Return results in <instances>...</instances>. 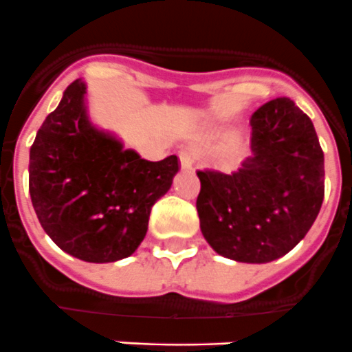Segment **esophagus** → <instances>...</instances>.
<instances>
[{
  "label": "esophagus",
  "mask_w": 352,
  "mask_h": 352,
  "mask_svg": "<svg viewBox=\"0 0 352 352\" xmlns=\"http://www.w3.org/2000/svg\"><path fill=\"white\" fill-rule=\"evenodd\" d=\"M179 164H181V169H191V166H193V155H191L188 151H181Z\"/></svg>",
  "instance_id": "1"
}]
</instances>
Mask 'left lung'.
Returning a JSON list of instances; mask_svg holds the SVG:
<instances>
[{
    "instance_id": "obj_1",
    "label": "left lung",
    "mask_w": 352,
    "mask_h": 352,
    "mask_svg": "<svg viewBox=\"0 0 352 352\" xmlns=\"http://www.w3.org/2000/svg\"><path fill=\"white\" fill-rule=\"evenodd\" d=\"M252 152L238 171H198L197 210L208 245L226 258L267 263L301 241L325 193L323 151L289 97L253 113Z\"/></svg>"
}]
</instances>
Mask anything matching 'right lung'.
Masks as SVG:
<instances>
[{
    "label": "right lung",
    "instance_id": "obj_1",
    "mask_svg": "<svg viewBox=\"0 0 352 352\" xmlns=\"http://www.w3.org/2000/svg\"><path fill=\"white\" fill-rule=\"evenodd\" d=\"M87 85L69 83L30 147L29 191L44 231L90 263L126 258L147 234L155 201L179 171L176 155L151 162L94 126Z\"/></svg>",
    "mask_w": 352,
    "mask_h": 352
}]
</instances>
